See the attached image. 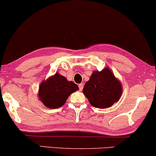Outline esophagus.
I'll return each instance as SVG.
<instances>
[{"mask_svg": "<svg viewBox=\"0 0 156 156\" xmlns=\"http://www.w3.org/2000/svg\"><path fill=\"white\" fill-rule=\"evenodd\" d=\"M83 87H84V84H83V83H81V84H79V89H80V91L82 90Z\"/></svg>", "mask_w": 156, "mask_h": 156, "instance_id": "1", "label": "esophagus"}]
</instances>
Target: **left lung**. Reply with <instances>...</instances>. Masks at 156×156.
<instances>
[{"label": "left lung", "mask_w": 156, "mask_h": 156, "mask_svg": "<svg viewBox=\"0 0 156 156\" xmlns=\"http://www.w3.org/2000/svg\"><path fill=\"white\" fill-rule=\"evenodd\" d=\"M122 85L108 68L94 71L87 82L83 93L97 108H108L118 102L122 94Z\"/></svg>", "instance_id": "1"}]
</instances>
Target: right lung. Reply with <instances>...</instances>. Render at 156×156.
I'll list each match as a JSON object with an SVG mask.
<instances>
[{
    "mask_svg": "<svg viewBox=\"0 0 156 156\" xmlns=\"http://www.w3.org/2000/svg\"><path fill=\"white\" fill-rule=\"evenodd\" d=\"M78 89V86L73 82H69L64 76L56 73L40 84L38 98L47 108H58Z\"/></svg>",
    "mask_w": 156,
    "mask_h": 156,
    "instance_id": "obj_1",
    "label": "right lung"
}]
</instances>
